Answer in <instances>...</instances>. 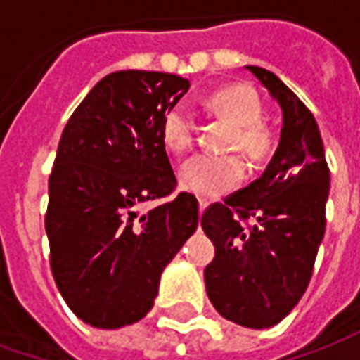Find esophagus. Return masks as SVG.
Segmentation results:
<instances>
[{"label":"esophagus","mask_w":360,"mask_h":360,"mask_svg":"<svg viewBox=\"0 0 360 360\" xmlns=\"http://www.w3.org/2000/svg\"><path fill=\"white\" fill-rule=\"evenodd\" d=\"M206 208H208V202H206V200H202V198H200V200H198V210H200V214H202V212L206 210Z\"/></svg>","instance_id":"obj_1"}]
</instances>
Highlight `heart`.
<instances>
[{
    "label": "heart",
    "instance_id": "b5f03b06",
    "mask_svg": "<svg viewBox=\"0 0 360 360\" xmlns=\"http://www.w3.org/2000/svg\"><path fill=\"white\" fill-rule=\"evenodd\" d=\"M216 115L233 125L229 148L239 150L252 162L270 156L276 139L262 125L264 105L255 90L245 84H231L214 92L208 100ZM162 142L172 154L187 152L195 142L196 123L185 105H172L162 117ZM245 177V165L237 156L198 154L187 160L179 169L181 187L202 198H216L233 191Z\"/></svg>",
    "mask_w": 360,
    "mask_h": 360
}]
</instances>
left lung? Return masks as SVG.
Returning <instances> with one entry per match:
<instances>
[{
  "mask_svg": "<svg viewBox=\"0 0 360 360\" xmlns=\"http://www.w3.org/2000/svg\"><path fill=\"white\" fill-rule=\"evenodd\" d=\"M247 69L279 103L281 136L257 181L202 214L200 226L216 249L204 281L226 320L264 330L281 322L309 287L326 229L330 169L309 108L271 71Z\"/></svg>",
  "mask_w": 360,
  "mask_h": 360,
  "instance_id": "left-lung-1",
  "label": "left lung"
}]
</instances>
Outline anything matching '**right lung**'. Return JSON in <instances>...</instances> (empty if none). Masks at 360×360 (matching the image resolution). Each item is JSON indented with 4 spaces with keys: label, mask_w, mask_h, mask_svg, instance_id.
Returning <instances> with one entry per match:
<instances>
[{
    "label": "right lung",
    "mask_w": 360,
    "mask_h": 360,
    "mask_svg": "<svg viewBox=\"0 0 360 360\" xmlns=\"http://www.w3.org/2000/svg\"><path fill=\"white\" fill-rule=\"evenodd\" d=\"M188 89L177 75L115 71L63 129L48 185L50 264L69 309L94 328L146 316L162 271L198 227L191 193L139 214L177 185L160 127Z\"/></svg>",
    "instance_id": "1"
}]
</instances>
